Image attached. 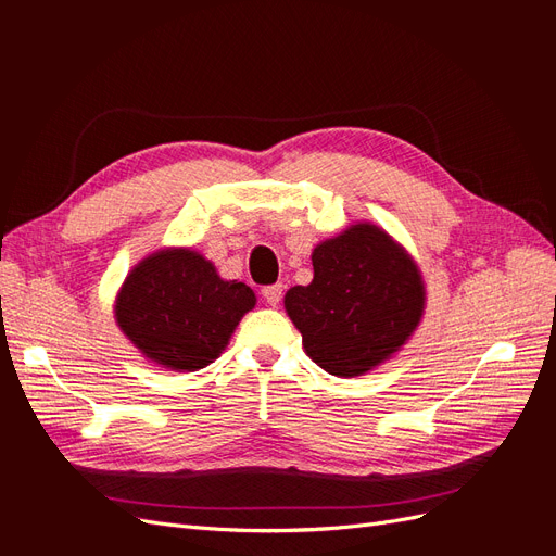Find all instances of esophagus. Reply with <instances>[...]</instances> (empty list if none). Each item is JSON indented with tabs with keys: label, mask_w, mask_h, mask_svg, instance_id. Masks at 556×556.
<instances>
[{
	"label": "esophagus",
	"mask_w": 556,
	"mask_h": 556,
	"mask_svg": "<svg viewBox=\"0 0 556 556\" xmlns=\"http://www.w3.org/2000/svg\"><path fill=\"white\" fill-rule=\"evenodd\" d=\"M262 294H264V299H266V304H268V306H278V304H280V299H282V285H280V282H276V285H266V288L262 290Z\"/></svg>",
	"instance_id": "34e87169"
}]
</instances>
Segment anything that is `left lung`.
Instances as JSON below:
<instances>
[{
  "label": "left lung",
  "mask_w": 556,
  "mask_h": 556,
  "mask_svg": "<svg viewBox=\"0 0 556 556\" xmlns=\"http://www.w3.org/2000/svg\"><path fill=\"white\" fill-rule=\"evenodd\" d=\"M313 282L285 294L306 355L327 374L355 378L390 359L425 313L422 274L403 245L371 223L313 250Z\"/></svg>",
  "instance_id": "obj_1"
}]
</instances>
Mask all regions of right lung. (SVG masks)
<instances>
[{"mask_svg":"<svg viewBox=\"0 0 556 556\" xmlns=\"http://www.w3.org/2000/svg\"><path fill=\"white\" fill-rule=\"evenodd\" d=\"M255 301L245 282L223 280L199 252L164 248L131 268L113 311L143 357L172 371H197L220 357Z\"/></svg>","mask_w":556,"mask_h":556,"instance_id":"right-lung-1","label":"right lung"}]
</instances>
